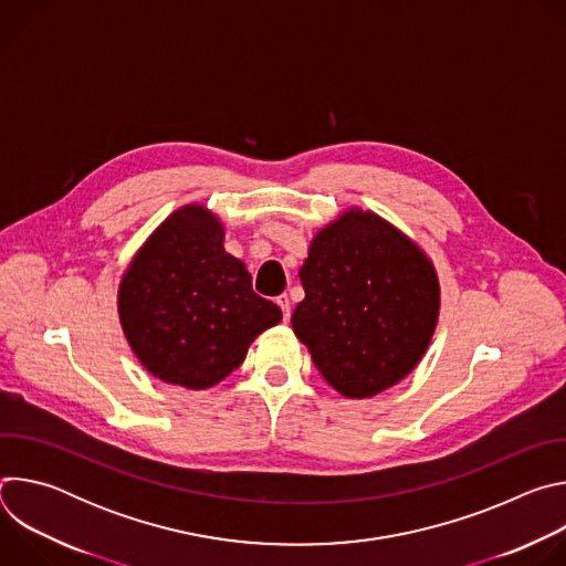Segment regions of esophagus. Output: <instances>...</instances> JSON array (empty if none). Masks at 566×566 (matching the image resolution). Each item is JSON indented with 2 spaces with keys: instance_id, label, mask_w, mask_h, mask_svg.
<instances>
[{
  "instance_id": "1",
  "label": "esophagus",
  "mask_w": 566,
  "mask_h": 566,
  "mask_svg": "<svg viewBox=\"0 0 566 566\" xmlns=\"http://www.w3.org/2000/svg\"><path fill=\"white\" fill-rule=\"evenodd\" d=\"M277 304H280V308H282V317L289 319V317H291V300H289V295H286V293L280 295V297H277Z\"/></svg>"
}]
</instances>
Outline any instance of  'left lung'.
<instances>
[{
  "instance_id": "8db88e82",
  "label": "left lung",
  "mask_w": 566,
  "mask_h": 566,
  "mask_svg": "<svg viewBox=\"0 0 566 566\" xmlns=\"http://www.w3.org/2000/svg\"><path fill=\"white\" fill-rule=\"evenodd\" d=\"M291 325L325 380L349 398L406 378L437 327L439 282L417 244L374 212L322 228L300 269Z\"/></svg>"
}]
</instances>
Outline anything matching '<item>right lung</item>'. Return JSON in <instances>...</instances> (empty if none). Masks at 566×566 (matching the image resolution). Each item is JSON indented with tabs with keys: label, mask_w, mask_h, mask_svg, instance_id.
Segmentation results:
<instances>
[{
	"label": "right lung",
	"mask_w": 566,
	"mask_h": 566,
	"mask_svg": "<svg viewBox=\"0 0 566 566\" xmlns=\"http://www.w3.org/2000/svg\"><path fill=\"white\" fill-rule=\"evenodd\" d=\"M118 313L143 367L188 389L223 380L282 319L223 251V228L201 206L172 212L145 241L120 282Z\"/></svg>",
	"instance_id": "right-lung-1"
}]
</instances>
